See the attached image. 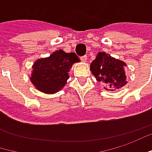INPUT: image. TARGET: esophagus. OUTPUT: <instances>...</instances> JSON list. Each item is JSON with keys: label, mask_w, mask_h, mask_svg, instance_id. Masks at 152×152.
Wrapping results in <instances>:
<instances>
[{"label": "esophagus", "mask_w": 152, "mask_h": 152, "mask_svg": "<svg viewBox=\"0 0 152 152\" xmlns=\"http://www.w3.org/2000/svg\"><path fill=\"white\" fill-rule=\"evenodd\" d=\"M81 60H82V62H83V63L87 62V56H83V57H82V58H81Z\"/></svg>", "instance_id": "esophagus-1"}]
</instances>
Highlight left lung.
Here are the masks:
<instances>
[{
    "label": "left lung",
    "instance_id": "1",
    "mask_svg": "<svg viewBox=\"0 0 152 152\" xmlns=\"http://www.w3.org/2000/svg\"><path fill=\"white\" fill-rule=\"evenodd\" d=\"M126 64L111 57L106 52H99L90 64V70L98 82L106 84L105 89L120 88L127 83L125 67Z\"/></svg>",
    "mask_w": 152,
    "mask_h": 152
}]
</instances>
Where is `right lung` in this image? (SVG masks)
<instances>
[{
  "mask_svg": "<svg viewBox=\"0 0 152 152\" xmlns=\"http://www.w3.org/2000/svg\"><path fill=\"white\" fill-rule=\"evenodd\" d=\"M80 59L74 52L56 50L49 57L36 60L32 65L31 83L39 91L55 94L61 90L69 78V71Z\"/></svg>",
  "mask_w": 152,
  "mask_h": 152,
  "instance_id": "add662e5",
  "label": "right lung"
}]
</instances>
